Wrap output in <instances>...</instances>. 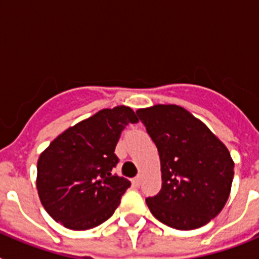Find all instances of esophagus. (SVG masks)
I'll return each mask as SVG.
<instances>
[{
    "mask_svg": "<svg viewBox=\"0 0 259 259\" xmlns=\"http://www.w3.org/2000/svg\"><path fill=\"white\" fill-rule=\"evenodd\" d=\"M132 184H134L135 187H139V185L141 184V178H140V176H136V178H134V180H132Z\"/></svg>",
    "mask_w": 259,
    "mask_h": 259,
    "instance_id": "34e87169",
    "label": "esophagus"
}]
</instances>
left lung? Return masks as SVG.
Instances as JSON below:
<instances>
[{"mask_svg":"<svg viewBox=\"0 0 259 259\" xmlns=\"http://www.w3.org/2000/svg\"><path fill=\"white\" fill-rule=\"evenodd\" d=\"M161 159L162 188L146 205L176 230L209 223L224 207L233 180V161L218 137L176 105L137 110Z\"/></svg>","mask_w":259,"mask_h":259,"instance_id":"8db88e82","label":"left lung"}]
</instances>
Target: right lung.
<instances>
[{"label": "right lung", "instance_id": "1", "mask_svg": "<svg viewBox=\"0 0 259 259\" xmlns=\"http://www.w3.org/2000/svg\"><path fill=\"white\" fill-rule=\"evenodd\" d=\"M132 109H104L68 128L37 162V191L48 214L75 231L97 227L111 217L130 180L111 174L115 146L125 125L137 123Z\"/></svg>", "mask_w": 259, "mask_h": 259}]
</instances>
